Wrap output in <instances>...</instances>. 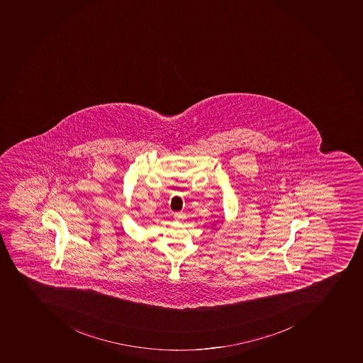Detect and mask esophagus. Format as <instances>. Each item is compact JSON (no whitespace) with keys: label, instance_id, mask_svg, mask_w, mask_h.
Masks as SVG:
<instances>
[{"label":"esophagus","instance_id":"obj_1","mask_svg":"<svg viewBox=\"0 0 363 363\" xmlns=\"http://www.w3.org/2000/svg\"><path fill=\"white\" fill-rule=\"evenodd\" d=\"M174 218H176V220H182V218H183V217H184V213H174Z\"/></svg>","mask_w":363,"mask_h":363}]
</instances>
